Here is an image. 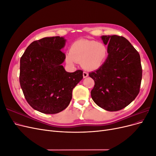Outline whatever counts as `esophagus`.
Instances as JSON below:
<instances>
[{
    "instance_id": "34e87169",
    "label": "esophagus",
    "mask_w": 156,
    "mask_h": 156,
    "mask_svg": "<svg viewBox=\"0 0 156 156\" xmlns=\"http://www.w3.org/2000/svg\"><path fill=\"white\" fill-rule=\"evenodd\" d=\"M83 77L84 78H86V77H87L88 76V73L87 72H83Z\"/></svg>"
}]
</instances>
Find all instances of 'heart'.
Returning <instances> with one entry per match:
<instances>
[{
	"mask_svg": "<svg viewBox=\"0 0 156 156\" xmlns=\"http://www.w3.org/2000/svg\"><path fill=\"white\" fill-rule=\"evenodd\" d=\"M107 55V47L101 42L79 40L70 46L69 53L65 56V61L70 66H74L77 62H81L84 69L95 70L105 62Z\"/></svg>",
	"mask_w": 156,
	"mask_h": 156,
	"instance_id": "obj_1",
	"label": "heart"
}]
</instances>
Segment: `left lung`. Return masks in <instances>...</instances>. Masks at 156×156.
Returning <instances> with one entry per match:
<instances>
[{
	"instance_id": "obj_1",
	"label": "left lung",
	"mask_w": 156,
	"mask_h": 156,
	"mask_svg": "<svg viewBox=\"0 0 156 156\" xmlns=\"http://www.w3.org/2000/svg\"><path fill=\"white\" fill-rule=\"evenodd\" d=\"M101 37L108 45V56L100 68L89 73L95 83L91 97L103 109L117 111L130 104L139 93L143 72L140 58L125 37Z\"/></svg>"
}]
</instances>
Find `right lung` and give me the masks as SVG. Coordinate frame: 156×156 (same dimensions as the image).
<instances>
[{"instance_id":"add662e5","label":"right lung","mask_w":156,"mask_h":156,"mask_svg":"<svg viewBox=\"0 0 156 156\" xmlns=\"http://www.w3.org/2000/svg\"><path fill=\"white\" fill-rule=\"evenodd\" d=\"M64 37H44L31 43L20 59V82L23 94L34 109L45 114L64 110L73 88L83 79V71L69 73L62 64Z\"/></svg>"}]
</instances>
